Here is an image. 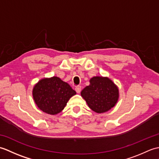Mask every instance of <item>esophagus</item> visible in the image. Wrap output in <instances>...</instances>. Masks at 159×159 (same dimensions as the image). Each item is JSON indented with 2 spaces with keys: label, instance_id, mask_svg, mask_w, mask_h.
Listing matches in <instances>:
<instances>
[{
  "label": "esophagus",
  "instance_id": "obj_1",
  "mask_svg": "<svg viewBox=\"0 0 159 159\" xmlns=\"http://www.w3.org/2000/svg\"><path fill=\"white\" fill-rule=\"evenodd\" d=\"M75 90H76V93H79L80 92V91H81V87H80V86H76L75 87Z\"/></svg>",
  "mask_w": 159,
  "mask_h": 159
}]
</instances>
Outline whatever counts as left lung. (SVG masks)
Instances as JSON below:
<instances>
[{"label":"left lung","mask_w":159,"mask_h":159,"mask_svg":"<svg viewBox=\"0 0 159 159\" xmlns=\"http://www.w3.org/2000/svg\"><path fill=\"white\" fill-rule=\"evenodd\" d=\"M80 95L91 109L97 113H105L117 104L119 89L112 80L104 76H93Z\"/></svg>","instance_id":"8db88e82"}]
</instances>
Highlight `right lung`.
Here are the masks:
<instances>
[{
	"mask_svg": "<svg viewBox=\"0 0 159 159\" xmlns=\"http://www.w3.org/2000/svg\"><path fill=\"white\" fill-rule=\"evenodd\" d=\"M76 92L57 76L39 80L33 88V98L39 109L47 114L57 115L63 110Z\"/></svg>",
	"mask_w": 159,
	"mask_h": 159,
	"instance_id": "obj_1",
	"label": "right lung"
}]
</instances>
